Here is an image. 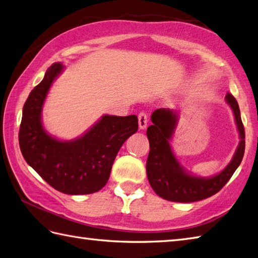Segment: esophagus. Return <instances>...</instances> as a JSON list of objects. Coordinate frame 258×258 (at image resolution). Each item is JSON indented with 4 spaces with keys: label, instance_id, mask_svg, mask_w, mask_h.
<instances>
[{
    "label": "esophagus",
    "instance_id": "esophagus-1",
    "mask_svg": "<svg viewBox=\"0 0 258 258\" xmlns=\"http://www.w3.org/2000/svg\"><path fill=\"white\" fill-rule=\"evenodd\" d=\"M138 123L140 129H146L147 124H148V114L146 112H140L138 115Z\"/></svg>",
    "mask_w": 258,
    "mask_h": 258
}]
</instances>
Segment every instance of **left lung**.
Instances as JSON below:
<instances>
[{
    "label": "left lung",
    "instance_id": "1",
    "mask_svg": "<svg viewBox=\"0 0 258 258\" xmlns=\"http://www.w3.org/2000/svg\"><path fill=\"white\" fill-rule=\"evenodd\" d=\"M226 102L232 108L239 133V144L232 161L213 177H197L185 170L171 149L170 140L177 127L179 114L170 109H157L151 114L147 129L150 151L147 159V177L157 195L166 201L191 203L208 198L222 189L240 165L245 152V130L238 103L233 94H226Z\"/></svg>",
    "mask_w": 258,
    "mask_h": 258
}]
</instances>
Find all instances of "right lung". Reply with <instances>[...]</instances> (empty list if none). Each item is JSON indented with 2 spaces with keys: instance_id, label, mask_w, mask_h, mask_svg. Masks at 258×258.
Returning a JSON list of instances; mask_svg holds the SVG:
<instances>
[{
  "instance_id": "add662e5",
  "label": "right lung",
  "mask_w": 258,
  "mask_h": 258,
  "mask_svg": "<svg viewBox=\"0 0 258 258\" xmlns=\"http://www.w3.org/2000/svg\"><path fill=\"white\" fill-rule=\"evenodd\" d=\"M63 68L62 63H53L30 92L23 107L19 144L25 161L50 186L68 195H88L106 186L119 149L138 130V118L104 114L77 139L63 141L50 136L42 124V108Z\"/></svg>"
}]
</instances>
